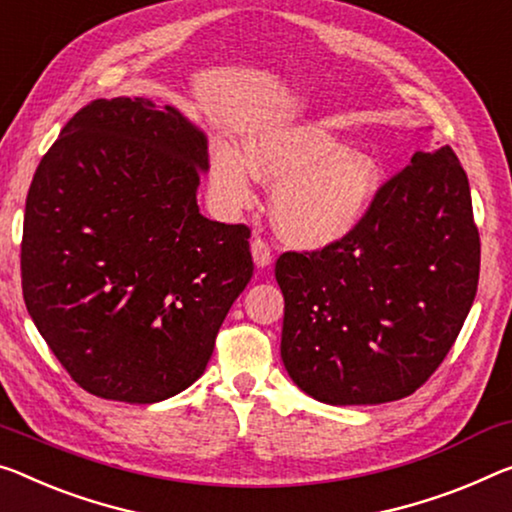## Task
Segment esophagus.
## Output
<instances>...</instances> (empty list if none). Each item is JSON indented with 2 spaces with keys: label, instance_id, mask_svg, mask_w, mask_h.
Here are the masks:
<instances>
[{
  "label": "esophagus",
  "instance_id": "obj_1",
  "mask_svg": "<svg viewBox=\"0 0 512 512\" xmlns=\"http://www.w3.org/2000/svg\"><path fill=\"white\" fill-rule=\"evenodd\" d=\"M251 256H254V263L258 265V267H265V265H270L272 263V247H270V242H267L265 238H256L251 240Z\"/></svg>",
  "mask_w": 512,
  "mask_h": 512
}]
</instances>
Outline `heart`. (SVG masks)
I'll return each instance as SVG.
<instances>
[{
	"label": "heart",
	"instance_id": "obj_1",
	"mask_svg": "<svg viewBox=\"0 0 512 512\" xmlns=\"http://www.w3.org/2000/svg\"><path fill=\"white\" fill-rule=\"evenodd\" d=\"M254 174L281 180L274 217L281 233L302 247H325L348 235L371 206L380 169L373 157L343 151L316 125L265 130L245 153L222 146L212 155V187L231 206L251 199Z\"/></svg>",
	"mask_w": 512,
	"mask_h": 512
}]
</instances>
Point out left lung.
<instances>
[{"instance_id":"obj_1","label":"left lung","mask_w":512,"mask_h":512,"mask_svg":"<svg viewBox=\"0 0 512 512\" xmlns=\"http://www.w3.org/2000/svg\"><path fill=\"white\" fill-rule=\"evenodd\" d=\"M478 270L465 169L451 146L414 153L348 235L277 258L283 366L320 403L410 396L458 338Z\"/></svg>"}]
</instances>
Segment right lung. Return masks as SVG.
Wrapping results in <instances>:
<instances>
[{
	"mask_svg": "<svg viewBox=\"0 0 512 512\" xmlns=\"http://www.w3.org/2000/svg\"><path fill=\"white\" fill-rule=\"evenodd\" d=\"M208 144L174 107L93 100L31 180L22 295L84 391L171 398L206 371L219 327L254 274L245 224L196 206Z\"/></svg>",
	"mask_w": 512,
	"mask_h": 512,
	"instance_id": "1",
	"label": "right lung"
}]
</instances>
